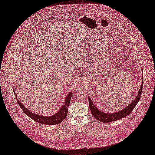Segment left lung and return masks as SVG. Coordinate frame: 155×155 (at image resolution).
Here are the masks:
<instances>
[{
  "label": "left lung",
  "instance_id": "1",
  "mask_svg": "<svg viewBox=\"0 0 155 155\" xmlns=\"http://www.w3.org/2000/svg\"><path fill=\"white\" fill-rule=\"evenodd\" d=\"M142 71V75H143V70ZM141 84L140 88L139 89V91L138 92V94L137 96L134 99V100L131 102L128 105H127L126 107L122 109L121 110H119L117 112L114 113H108V112H102L100 110H99L97 107L95 105L92 101L90 97H88L89 98V108L91 112L92 115L94 116V118H96L97 120H99L101 122L103 123H108L115 120H120L127 115H128L132 111L134 110V109L135 107V106L138 104L140 97L141 94L142 92V88L143 85V76L141 77Z\"/></svg>",
  "mask_w": 155,
  "mask_h": 155
}]
</instances>
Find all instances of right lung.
Instances as JSON below:
<instances>
[{
    "label": "right lung",
    "instance_id": "1",
    "mask_svg": "<svg viewBox=\"0 0 155 155\" xmlns=\"http://www.w3.org/2000/svg\"><path fill=\"white\" fill-rule=\"evenodd\" d=\"M13 89H14V87ZM14 93L15 94V91H14ZM72 96H73V91L69 92L65 98L64 104L63 105V106L60 108V109L58 110L57 113L49 116L40 115L36 113L32 112L31 110L26 108L23 105V104L17 98L16 94H15V97L18 104H19L20 108L21 109L23 112H24L27 116H28L30 118H32L33 120H34L35 122L44 124V125H57L58 124H60L62 121L64 120V118H66L68 114V105H69Z\"/></svg>",
    "mask_w": 155,
    "mask_h": 155
}]
</instances>
